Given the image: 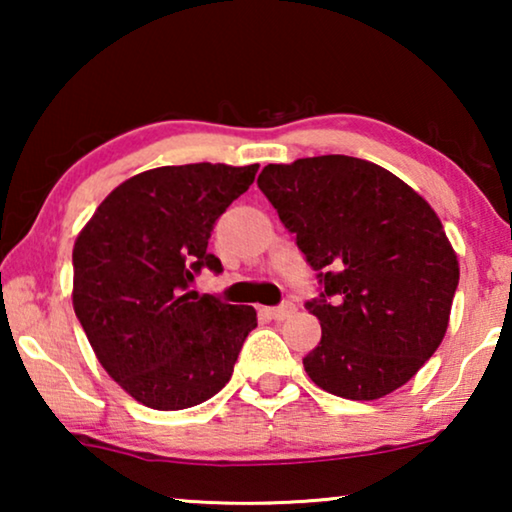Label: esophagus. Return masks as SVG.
I'll return each mask as SVG.
<instances>
[{
    "mask_svg": "<svg viewBox=\"0 0 512 512\" xmlns=\"http://www.w3.org/2000/svg\"><path fill=\"white\" fill-rule=\"evenodd\" d=\"M293 310H296V307H293L291 303H284V305H279V307H265L263 314H265V317L275 319V321H284L286 317H291Z\"/></svg>",
    "mask_w": 512,
    "mask_h": 512,
    "instance_id": "1",
    "label": "esophagus"
}]
</instances>
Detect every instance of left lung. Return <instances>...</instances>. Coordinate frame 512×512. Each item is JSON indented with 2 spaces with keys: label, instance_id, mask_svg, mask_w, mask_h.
I'll return each instance as SVG.
<instances>
[{
  "label": "left lung",
  "instance_id": "obj_1",
  "mask_svg": "<svg viewBox=\"0 0 512 512\" xmlns=\"http://www.w3.org/2000/svg\"><path fill=\"white\" fill-rule=\"evenodd\" d=\"M258 188L319 272L307 303L321 340L303 359L310 380L349 401L403 387L450 324L459 261L422 195L352 156L265 165Z\"/></svg>",
  "mask_w": 512,
  "mask_h": 512
}]
</instances>
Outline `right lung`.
<instances>
[{"mask_svg": "<svg viewBox=\"0 0 512 512\" xmlns=\"http://www.w3.org/2000/svg\"><path fill=\"white\" fill-rule=\"evenodd\" d=\"M258 165H167L116 186L74 242L72 303L118 387L146 408H193L226 387L256 310L198 296L214 223Z\"/></svg>", "mask_w": 512, "mask_h": 512, "instance_id": "right-lung-1", "label": "right lung"}]
</instances>
